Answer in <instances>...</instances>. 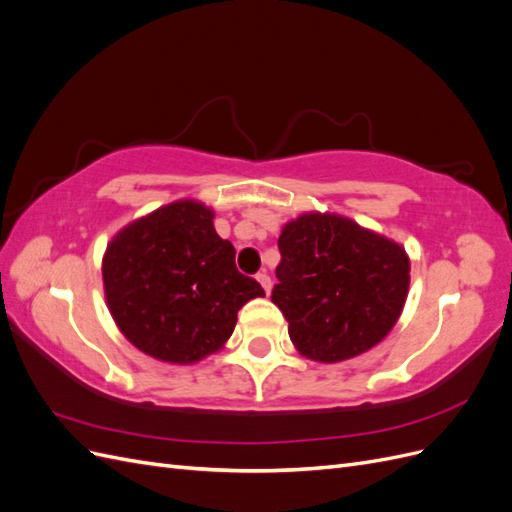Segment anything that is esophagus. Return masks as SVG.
Returning <instances> with one entry per match:
<instances>
[{
  "label": "esophagus",
  "mask_w": 512,
  "mask_h": 512,
  "mask_svg": "<svg viewBox=\"0 0 512 512\" xmlns=\"http://www.w3.org/2000/svg\"><path fill=\"white\" fill-rule=\"evenodd\" d=\"M256 280L260 282V286H262V288H265V292H267V294L271 292V286H273V284H271V277L267 275V271L258 273V275H256Z\"/></svg>",
  "instance_id": "esophagus-1"
}]
</instances>
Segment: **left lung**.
<instances>
[{"label": "left lung", "mask_w": 512, "mask_h": 512, "mask_svg": "<svg viewBox=\"0 0 512 512\" xmlns=\"http://www.w3.org/2000/svg\"><path fill=\"white\" fill-rule=\"evenodd\" d=\"M271 301L303 356L339 363L374 348L404 309L410 258L399 243L335 213H303L282 228Z\"/></svg>", "instance_id": "8db88e82"}]
</instances>
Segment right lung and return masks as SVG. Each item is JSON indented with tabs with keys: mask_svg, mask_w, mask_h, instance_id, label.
Returning a JSON list of instances; mask_svg holds the SVG:
<instances>
[{
	"mask_svg": "<svg viewBox=\"0 0 512 512\" xmlns=\"http://www.w3.org/2000/svg\"><path fill=\"white\" fill-rule=\"evenodd\" d=\"M198 200H177L119 230L102 260L119 331L158 361L188 365L218 352L237 312L265 290L235 267V247Z\"/></svg>",
	"mask_w": 512,
	"mask_h": 512,
	"instance_id": "obj_1",
	"label": "right lung"
}]
</instances>
